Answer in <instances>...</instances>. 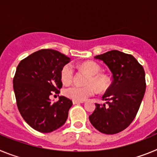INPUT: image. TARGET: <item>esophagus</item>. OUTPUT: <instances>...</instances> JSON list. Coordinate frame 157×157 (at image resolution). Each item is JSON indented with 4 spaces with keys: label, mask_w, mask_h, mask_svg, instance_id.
Listing matches in <instances>:
<instances>
[{
    "label": "esophagus",
    "mask_w": 157,
    "mask_h": 157,
    "mask_svg": "<svg viewBox=\"0 0 157 157\" xmlns=\"http://www.w3.org/2000/svg\"><path fill=\"white\" fill-rule=\"evenodd\" d=\"M80 103H83V101H75V100H73V104H74V105H77V104H80Z\"/></svg>",
    "instance_id": "1"
}]
</instances>
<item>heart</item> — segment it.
<instances>
[{"instance_id":"obj_1","label":"heart","mask_w":157,"mask_h":157,"mask_svg":"<svg viewBox=\"0 0 157 157\" xmlns=\"http://www.w3.org/2000/svg\"><path fill=\"white\" fill-rule=\"evenodd\" d=\"M81 67L82 70L90 75L86 82L87 86H78L75 85L71 86L65 89L63 94L66 97L72 100L83 101L95 94L96 88L99 91L106 90L109 86V78L105 75L100 74L101 67L94 62H85L82 63ZM74 67L71 63L65 64L60 72L61 81L64 84H69L74 78Z\"/></svg>"}]
</instances>
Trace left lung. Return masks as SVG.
Wrapping results in <instances>:
<instances>
[{
    "label": "left lung",
    "mask_w": 157,
    "mask_h": 157,
    "mask_svg": "<svg viewBox=\"0 0 157 157\" xmlns=\"http://www.w3.org/2000/svg\"><path fill=\"white\" fill-rule=\"evenodd\" d=\"M94 58L108 66L112 74V82L102 97L108 106L96 104L89 119L100 132L117 134L128 127L138 113L146 87L145 71L132 55L118 50Z\"/></svg>",
    "instance_id": "left-lung-1"
}]
</instances>
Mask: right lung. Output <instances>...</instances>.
<instances>
[{"instance_id": "1", "label": "right lung", "mask_w": 157, "mask_h": 157, "mask_svg": "<svg viewBox=\"0 0 157 157\" xmlns=\"http://www.w3.org/2000/svg\"><path fill=\"white\" fill-rule=\"evenodd\" d=\"M70 58L53 49H41L22 59L13 78L16 105L23 120L34 130L49 133L63 125L72 101L60 96L52 103L49 96L59 94L61 69Z\"/></svg>"}]
</instances>
